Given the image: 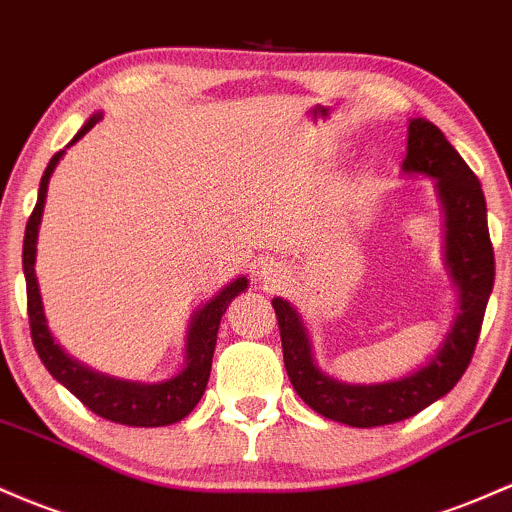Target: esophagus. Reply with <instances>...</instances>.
Here are the masks:
<instances>
[{"label": "esophagus", "instance_id": "obj_1", "mask_svg": "<svg viewBox=\"0 0 512 512\" xmlns=\"http://www.w3.org/2000/svg\"><path fill=\"white\" fill-rule=\"evenodd\" d=\"M260 282L269 286V289H279L286 282V269L277 262H265L260 269Z\"/></svg>", "mask_w": 512, "mask_h": 512}]
</instances>
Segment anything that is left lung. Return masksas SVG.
Returning a JSON list of instances; mask_svg holds the SVG:
<instances>
[{
	"instance_id": "left-lung-1",
	"label": "left lung",
	"mask_w": 512,
	"mask_h": 512,
	"mask_svg": "<svg viewBox=\"0 0 512 512\" xmlns=\"http://www.w3.org/2000/svg\"><path fill=\"white\" fill-rule=\"evenodd\" d=\"M401 172L406 177H430L435 182L445 216V269L457 289V313L445 340L428 362L398 379L347 384L318 367L311 335L299 311L282 296L272 299L282 333L284 367L294 391L323 418L350 428H379L406 420L457 386L474 355L496 277L481 184L435 123L408 121Z\"/></svg>"
}]
</instances>
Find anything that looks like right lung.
I'll list each match as a JSON object with an SVG mask.
<instances>
[{
  "label": "right lung",
  "instance_id": "1",
  "mask_svg": "<svg viewBox=\"0 0 512 512\" xmlns=\"http://www.w3.org/2000/svg\"><path fill=\"white\" fill-rule=\"evenodd\" d=\"M104 119V114L89 116L84 126L77 131V136L70 140L75 145L84 133L92 131L97 123ZM67 145V148H70ZM65 148V150H67ZM65 150L53 155L48 162L46 172L41 177V187H38V201L33 209L31 218L26 223L24 235V277H26V299H28V323H31V338L33 347H36L38 357L46 364V369L53 374L55 381L65 386L72 396H77L84 406L92 413L101 415V418L111 420V423L133 425V428H162V425L179 423L194 411L196 403L204 396L206 384H209L211 374V359L213 350H216L218 338V325H221V316L226 313L228 303L238 294L247 289V277H235L211 296L209 301L201 303L194 311L192 320H189L187 330V345H184V364L177 374L170 379L153 381H131L119 379V376L101 374L97 369L87 367L80 359L70 357L63 350L58 340L53 338L48 328L46 311H43L41 289H38L36 277V243H38V228H41L43 206H46L48 182L50 174L58 167L60 157Z\"/></svg>",
  "mask_w": 512,
  "mask_h": 512
}]
</instances>
